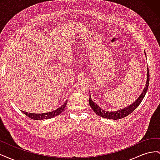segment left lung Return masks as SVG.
Returning <instances> with one entry per match:
<instances>
[{"mask_svg":"<svg viewBox=\"0 0 160 160\" xmlns=\"http://www.w3.org/2000/svg\"><path fill=\"white\" fill-rule=\"evenodd\" d=\"M145 55H146V52H145ZM147 71H148V74H147V81H146V87H145V88L143 89L142 93L139 95V98L135 100L132 104H131L127 108H125L123 109H122L118 111H107L101 109L100 107H99V106L95 102H93L91 99V95H89V105L91 106V108H92V109H93V111L96 114H98L99 116H100V117H102L103 118L110 119H119L125 118L126 116L132 113L133 111L138 107L139 104L141 103L148 91L149 82V72L148 67L147 68Z\"/></svg>","mask_w":160,"mask_h":160,"instance_id":"left-lung-1","label":"left lung"}]
</instances>
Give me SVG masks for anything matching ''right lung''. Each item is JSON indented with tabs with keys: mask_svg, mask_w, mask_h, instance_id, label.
<instances>
[{
	"mask_svg": "<svg viewBox=\"0 0 160 160\" xmlns=\"http://www.w3.org/2000/svg\"><path fill=\"white\" fill-rule=\"evenodd\" d=\"M67 103V101H66L65 103L61 105L60 108L58 109L51 111V112H48V113H27L25 112V111H22V112L26 115L27 117L32 119H35V120H41V119H51L52 118H54L55 116L59 115L61 113L62 111L64 110V109L66 107V105Z\"/></svg>",
	"mask_w": 160,
	"mask_h": 160,
	"instance_id": "1",
	"label": "right lung"
}]
</instances>
